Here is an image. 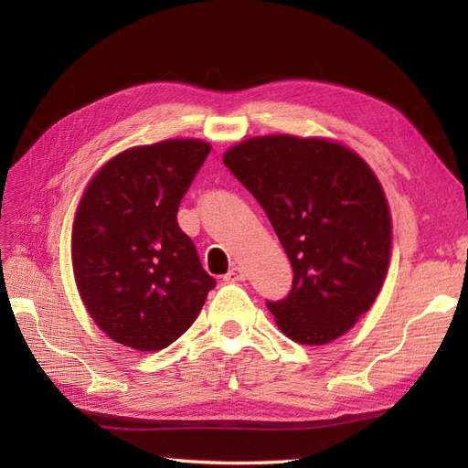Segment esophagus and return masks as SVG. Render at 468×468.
Wrapping results in <instances>:
<instances>
[{
	"label": "esophagus",
	"mask_w": 468,
	"mask_h": 468,
	"mask_svg": "<svg viewBox=\"0 0 468 468\" xmlns=\"http://www.w3.org/2000/svg\"><path fill=\"white\" fill-rule=\"evenodd\" d=\"M224 281H246V271L239 265L232 267L229 273L224 275Z\"/></svg>",
	"instance_id": "obj_1"
}]
</instances>
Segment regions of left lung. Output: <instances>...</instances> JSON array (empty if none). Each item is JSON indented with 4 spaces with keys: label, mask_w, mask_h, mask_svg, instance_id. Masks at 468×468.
Segmentation results:
<instances>
[{
    "label": "left lung",
    "mask_w": 468,
    "mask_h": 468,
    "mask_svg": "<svg viewBox=\"0 0 468 468\" xmlns=\"http://www.w3.org/2000/svg\"><path fill=\"white\" fill-rule=\"evenodd\" d=\"M224 165L289 256V294L265 303L279 330L304 346L346 334L373 306L390 258V212L371 167L328 140L287 134L250 138Z\"/></svg>",
    "instance_id": "obj_1"
}]
</instances>
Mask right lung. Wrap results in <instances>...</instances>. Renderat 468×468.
<instances>
[{
    "label": "right lung",
    "mask_w": 468,
    "mask_h": 468,
    "mask_svg": "<svg viewBox=\"0 0 468 468\" xmlns=\"http://www.w3.org/2000/svg\"><path fill=\"white\" fill-rule=\"evenodd\" d=\"M208 152L201 140L126 150L81 197L74 275L91 318L117 344L138 351L174 344L217 285L177 224L183 195Z\"/></svg>",
    "instance_id": "right-lung-1"
}]
</instances>
